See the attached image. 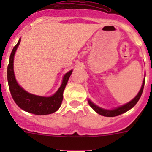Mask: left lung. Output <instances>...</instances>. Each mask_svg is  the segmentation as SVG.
<instances>
[{"instance_id":"8db88e82","label":"left lung","mask_w":152,"mask_h":152,"mask_svg":"<svg viewBox=\"0 0 152 152\" xmlns=\"http://www.w3.org/2000/svg\"><path fill=\"white\" fill-rule=\"evenodd\" d=\"M144 85H145V79L144 80H143L142 88H141V90L139 91V94H137V96L134 98L133 100H132L131 101L129 102V103H126V104H125V105L118 107V108L116 109H114V110H103V109L100 108V107H98L97 106L95 105V104H94V103H93L91 101H90V100H88V103H89L90 106H91V107H92V108L94 109V110L97 113H99L100 115H102V116H108V117H113V116H119V115H120V114L124 113L129 110L130 109L132 108V107L136 104L137 102L139 101L141 96H142V91H143V89H144Z\"/></svg>"}]
</instances>
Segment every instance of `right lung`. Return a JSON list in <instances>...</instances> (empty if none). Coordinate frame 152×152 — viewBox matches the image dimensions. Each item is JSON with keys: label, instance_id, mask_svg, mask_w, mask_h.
<instances>
[{"label": "right lung", "instance_id": "1", "mask_svg": "<svg viewBox=\"0 0 152 152\" xmlns=\"http://www.w3.org/2000/svg\"><path fill=\"white\" fill-rule=\"evenodd\" d=\"M20 42V39H19L17 45L13 47L7 66L8 85L12 97L17 103V105L24 111L36 115H47L53 113L61 107L63 100V92L68 79L72 75V71H70L64 75L61 87L53 96L44 97L31 94L26 92L17 84L13 73V56Z\"/></svg>", "mask_w": 152, "mask_h": 152}]
</instances>
